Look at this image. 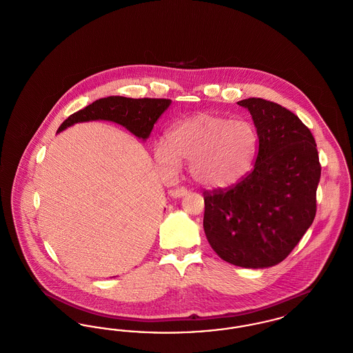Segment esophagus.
Masks as SVG:
<instances>
[{
    "label": "esophagus",
    "instance_id": "esophagus-1",
    "mask_svg": "<svg viewBox=\"0 0 353 353\" xmlns=\"http://www.w3.org/2000/svg\"><path fill=\"white\" fill-rule=\"evenodd\" d=\"M186 193H188V190L185 188H177V189H173L169 192L170 197H173V199H181L186 196Z\"/></svg>",
    "mask_w": 353,
    "mask_h": 353
}]
</instances>
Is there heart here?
<instances>
[{"label":"heart","mask_w":353,"mask_h":353,"mask_svg":"<svg viewBox=\"0 0 353 353\" xmlns=\"http://www.w3.org/2000/svg\"><path fill=\"white\" fill-rule=\"evenodd\" d=\"M258 134L248 120L201 112L174 124L168 136L153 144L159 167L173 173L189 163L192 179L209 189L238 184L250 170L258 153Z\"/></svg>","instance_id":"b5f03b06"}]
</instances>
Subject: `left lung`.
Wrapping results in <instances>:
<instances>
[{
  "mask_svg": "<svg viewBox=\"0 0 353 353\" xmlns=\"http://www.w3.org/2000/svg\"><path fill=\"white\" fill-rule=\"evenodd\" d=\"M238 104L252 115L258 154L235 186L203 193V230L221 259L265 269L281 263L312 225L321 168L315 139L295 114L261 98Z\"/></svg>",
  "mask_w": 353,
  "mask_h": 353,
  "instance_id": "left-lung-1",
  "label": "left lung"
}]
</instances>
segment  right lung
Instances as JSON below:
<instances>
[{
    "label": "right lung",
    "instance_id": "1",
    "mask_svg": "<svg viewBox=\"0 0 353 353\" xmlns=\"http://www.w3.org/2000/svg\"><path fill=\"white\" fill-rule=\"evenodd\" d=\"M170 103V99H132L124 97L101 98L68 117L61 124L57 134L77 123L108 120L123 125L137 139L145 141L151 134L153 124L168 108Z\"/></svg>",
    "mask_w": 353,
    "mask_h": 353
}]
</instances>
